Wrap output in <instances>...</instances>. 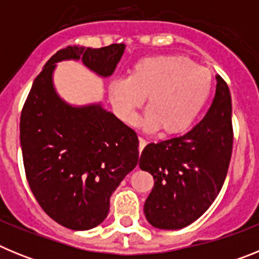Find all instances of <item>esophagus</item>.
Here are the masks:
<instances>
[{"instance_id":"esophagus-1","label":"esophagus","mask_w":259,"mask_h":259,"mask_svg":"<svg viewBox=\"0 0 259 259\" xmlns=\"http://www.w3.org/2000/svg\"><path fill=\"white\" fill-rule=\"evenodd\" d=\"M146 144H148V141H146L144 137H139V152H143V149L146 146Z\"/></svg>"}]
</instances>
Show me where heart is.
Instances as JSON below:
<instances>
[{"label": "heart", "mask_w": 259, "mask_h": 259, "mask_svg": "<svg viewBox=\"0 0 259 259\" xmlns=\"http://www.w3.org/2000/svg\"><path fill=\"white\" fill-rule=\"evenodd\" d=\"M211 92V75L191 59L175 54L141 58L128 77L109 84V98L116 115L134 124L146 97L143 119L148 130L163 128L167 135L187 131L198 118Z\"/></svg>", "instance_id": "obj_1"}]
</instances>
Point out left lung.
Wrapping results in <instances>:
<instances>
[{"label":"left lung","instance_id":"1","mask_svg":"<svg viewBox=\"0 0 259 259\" xmlns=\"http://www.w3.org/2000/svg\"><path fill=\"white\" fill-rule=\"evenodd\" d=\"M232 101L227 83L217 75V89L206 115L179 137L148 144L141 170L154 178L144 205L153 227L180 230L197 221L223 187L232 154Z\"/></svg>","mask_w":259,"mask_h":259}]
</instances>
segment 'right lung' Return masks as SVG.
<instances>
[{
	"mask_svg": "<svg viewBox=\"0 0 259 259\" xmlns=\"http://www.w3.org/2000/svg\"><path fill=\"white\" fill-rule=\"evenodd\" d=\"M124 44L67 47L45 63L20 115V145L29 188L63 227L85 231L109 214L110 197L139 161L136 132L101 104L72 106L53 84L56 63L81 61L102 77L115 71Z\"/></svg>",
	"mask_w": 259,
	"mask_h": 259,
	"instance_id": "right-lung-1",
	"label": "right lung"
}]
</instances>
